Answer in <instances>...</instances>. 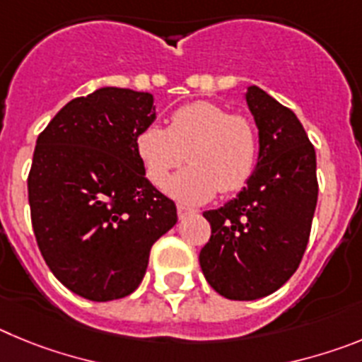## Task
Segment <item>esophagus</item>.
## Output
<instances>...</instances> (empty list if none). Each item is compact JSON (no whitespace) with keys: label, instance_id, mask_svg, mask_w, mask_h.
Here are the masks:
<instances>
[{"label":"esophagus","instance_id":"esophagus-1","mask_svg":"<svg viewBox=\"0 0 362 362\" xmlns=\"http://www.w3.org/2000/svg\"><path fill=\"white\" fill-rule=\"evenodd\" d=\"M194 214H197V210L190 209V206H187V204H177V217H179V219H185V217L194 216Z\"/></svg>","mask_w":362,"mask_h":362}]
</instances>
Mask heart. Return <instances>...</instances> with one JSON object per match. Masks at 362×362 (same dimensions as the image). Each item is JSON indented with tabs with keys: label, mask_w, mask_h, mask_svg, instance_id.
Here are the masks:
<instances>
[{
	"label": "heart",
	"mask_w": 362,
	"mask_h": 362,
	"mask_svg": "<svg viewBox=\"0 0 362 362\" xmlns=\"http://www.w3.org/2000/svg\"><path fill=\"white\" fill-rule=\"evenodd\" d=\"M137 156L153 187L163 188L170 172L187 153L189 164L166 185L175 199L204 203L216 192H238L248 183L257 161V134L243 116L209 101L185 105L166 129L150 124L136 139Z\"/></svg>",
	"instance_id": "heart-1"
}]
</instances>
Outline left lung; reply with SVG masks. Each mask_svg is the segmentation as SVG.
Returning <instances> with one entry per match:
<instances>
[{
	"mask_svg": "<svg viewBox=\"0 0 362 362\" xmlns=\"http://www.w3.org/2000/svg\"><path fill=\"white\" fill-rule=\"evenodd\" d=\"M259 136L246 187L203 216L212 235L199 254L209 284L226 299L254 300L279 290L299 267L317 204L315 150L290 108L246 86Z\"/></svg>",
	"mask_w": 362,
	"mask_h": 362,
	"instance_id": "1",
	"label": "left lung"
}]
</instances>
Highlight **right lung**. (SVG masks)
<instances>
[{"label": "right lung", "mask_w": 362, "mask_h": 362, "mask_svg": "<svg viewBox=\"0 0 362 362\" xmlns=\"http://www.w3.org/2000/svg\"><path fill=\"white\" fill-rule=\"evenodd\" d=\"M153 119L152 94L103 86L66 103L37 137L32 228L50 272L85 299L132 293L152 245L177 223L174 201L137 156V136Z\"/></svg>", "instance_id": "right-lung-1"}]
</instances>
